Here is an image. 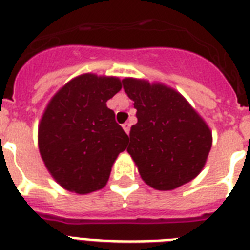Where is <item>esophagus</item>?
Here are the masks:
<instances>
[{"label":"esophagus","mask_w":250,"mask_h":250,"mask_svg":"<svg viewBox=\"0 0 250 250\" xmlns=\"http://www.w3.org/2000/svg\"><path fill=\"white\" fill-rule=\"evenodd\" d=\"M122 127H123V129H125V133L128 135V133H129V128H131V125H129V123H125V125H122Z\"/></svg>","instance_id":"1"}]
</instances>
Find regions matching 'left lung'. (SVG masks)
<instances>
[{
	"mask_svg": "<svg viewBox=\"0 0 250 250\" xmlns=\"http://www.w3.org/2000/svg\"><path fill=\"white\" fill-rule=\"evenodd\" d=\"M122 83L137 110L127 152L143 180L154 189L171 190L196 178L213 143L205 121L170 86L132 78Z\"/></svg>",
	"mask_w": 250,
	"mask_h": 250,
	"instance_id": "1",
	"label": "left lung"
}]
</instances>
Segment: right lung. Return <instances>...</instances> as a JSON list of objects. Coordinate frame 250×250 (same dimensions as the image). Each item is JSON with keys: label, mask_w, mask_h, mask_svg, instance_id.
I'll use <instances>...</instances> for the list:
<instances>
[{"label": "right lung", "mask_w": 250, "mask_h": 250, "mask_svg": "<svg viewBox=\"0 0 250 250\" xmlns=\"http://www.w3.org/2000/svg\"><path fill=\"white\" fill-rule=\"evenodd\" d=\"M122 89L114 76L83 74L61 88L39 125L41 158L64 189L86 194L106 186L128 136L107 100Z\"/></svg>", "instance_id": "right-lung-1"}]
</instances>
